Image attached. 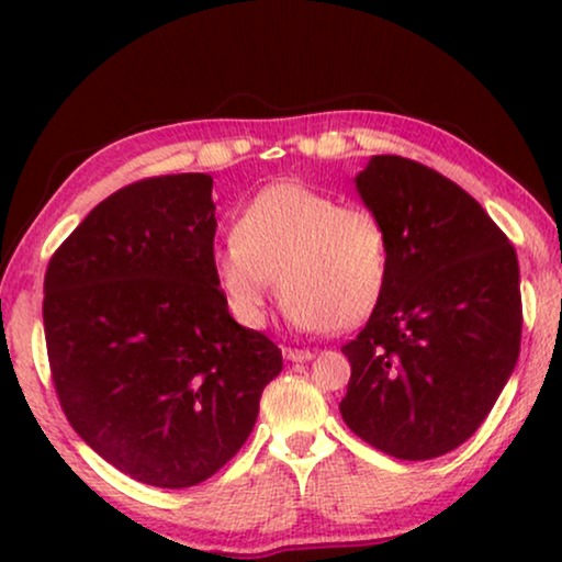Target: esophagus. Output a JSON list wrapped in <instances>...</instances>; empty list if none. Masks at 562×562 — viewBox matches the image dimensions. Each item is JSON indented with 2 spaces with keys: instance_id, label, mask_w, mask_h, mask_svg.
Wrapping results in <instances>:
<instances>
[{
  "instance_id": "obj_1",
  "label": "esophagus",
  "mask_w": 562,
  "mask_h": 562,
  "mask_svg": "<svg viewBox=\"0 0 562 562\" xmlns=\"http://www.w3.org/2000/svg\"><path fill=\"white\" fill-rule=\"evenodd\" d=\"M283 358L291 360V363H306V360L314 358L312 350H299V348H283Z\"/></svg>"
}]
</instances>
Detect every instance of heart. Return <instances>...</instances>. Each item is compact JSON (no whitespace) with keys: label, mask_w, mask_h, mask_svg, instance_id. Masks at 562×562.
Segmentation results:
<instances>
[{"label":"heart","mask_w":562,"mask_h":562,"mask_svg":"<svg viewBox=\"0 0 562 562\" xmlns=\"http://www.w3.org/2000/svg\"><path fill=\"white\" fill-rule=\"evenodd\" d=\"M389 271V229L379 214L296 181L252 196L233 237L212 252L214 283L243 327L263 325L279 273L291 325L352 329L379 310Z\"/></svg>","instance_id":"1"}]
</instances>
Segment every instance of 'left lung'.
Here are the masks:
<instances>
[{
    "label": "left lung",
    "mask_w": 562,
    "mask_h": 562,
    "mask_svg": "<svg viewBox=\"0 0 562 562\" xmlns=\"http://www.w3.org/2000/svg\"><path fill=\"white\" fill-rule=\"evenodd\" d=\"M389 229L391 271L356 340L340 414L360 440L402 460L463 445L509 381L521 342L514 245L475 199L402 156L356 176Z\"/></svg>",
    "instance_id": "obj_1"
}]
</instances>
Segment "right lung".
Wrapping results in <instances>:
<instances>
[{
	"instance_id": "obj_1",
	"label": "right lung",
	"mask_w": 562,
	"mask_h": 562,
	"mask_svg": "<svg viewBox=\"0 0 562 562\" xmlns=\"http://www.w3.org/2000/svg\"><path fill=\"white\" fill-rule=\"evenodd\" d=\"M212 176L114 191L53 252L43 325L58 402L130 479L196 486L243 448L283 358L212 273Z\"/></svg>"
}]
</instances>
